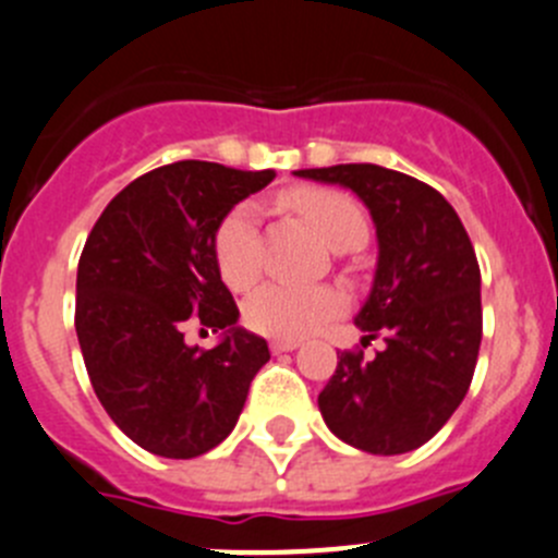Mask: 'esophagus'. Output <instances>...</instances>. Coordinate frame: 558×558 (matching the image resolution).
<instances>
[{"mask_svg": "<svg viewBox=\"0 0 558 558\" xmlns=\"http://www.w3.org/2000/svg\"><path fill=\"white\" fill-rule=\"evenodd\" d=\"M299 344V339H270V350H274V353H290V350H295Z\"/></svg>", "mask_w": 558, "mask_h": 558, "instance_id": "1", "label": "esophagus"}]
</instances>
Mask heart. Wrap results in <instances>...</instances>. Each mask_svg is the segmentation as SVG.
<instances>
[{"mask_svg": "<svg viewBox=\"0 0 558 558\" xmlns=\"http://www.w3.org/2000/svg\"><path fill=\"white\" fill-rule=\"evenodd\" d=\"M290 205L320 232L337 252L362 246L367 216L353 196L333 189H304L290 196ZM259 210L254 203H238L221 219L214 235L219 274L230 288L246 290L259 276ZM344 310V295L331 284L268 282L254 290L243 306L252 331L265 337L299 339L320 328Z\"/></svg>", "mask_w": 558, "mask_h": 558, "instance_id": "1", "label": "heart"}]
</instances>
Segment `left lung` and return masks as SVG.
<instances>
[{
    "mask_svg": "<svg viewBox=\"0 0 558 558\" xmlns=\"http://www.w3.org/2000/svg\"><path fill=\"white\" fill-rule=\"evenodd\" d=\"M295 174L353 191L378 235L373 290L355 326L364 344L384 337V350L339 355L317 397L323 422L369 454L418 449L458 411L480 355L482 279L469 232L452 205L411 174L378 163Z\"/></svg>",
    "mask_w": 558,
    "mask_h": 558,
    "instance_id": "left-lung-1",
    "label": "left lung"
}]
</instances>
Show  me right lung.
Masks as SVG:
<instances>
[{"mask_svg":"<svg viewBox=\"0 0 558 558\" xmlns=\"http://www.w3.org/2000/svg\"><path fill=\"white\" fill-rule=\"evenodd\" d=\"M274 178V169L167 163L125 185L84 243L76 274L84 367L111 422L147 452L189 460L219 447L270 359L268 342L238 326L214 235ZM191 322L221 330L220 344L185 345Z\"/></svg>","mask_w":558,"mask_h":558,"instance_id":"add662e5","label":"right lung"}]
</instances>
